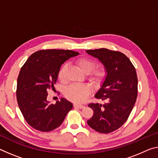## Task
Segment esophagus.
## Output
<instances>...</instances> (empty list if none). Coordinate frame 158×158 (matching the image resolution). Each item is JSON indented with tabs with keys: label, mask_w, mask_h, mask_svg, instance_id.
I'll return each instance as SVG.
<instances>
[{
	"label": "esophagus",
	"mask_w": 158,
	"mask_h": 158,
	"mask_svg": "<svg viewBox=\"0 0 158 158\" xmlns=\"http://www.w3.org/2000/svg\"><path fill=\"white\" fill-rule=\"evenodd\" d=\"M74 107L75 108H78V109H83L84 107V106H81V105H77V104H74Z\"/></svg>",
	"instance_id": "esophagus-1"
}]
</instances>
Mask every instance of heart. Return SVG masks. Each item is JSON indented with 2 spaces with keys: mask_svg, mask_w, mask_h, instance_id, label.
Segmentation results:
<instances>
[{
  "mask_svg": "<svg viewBox=\"0 0 158 158\" xmlns=\"http://www.w3.org/2000/svg\"><path fill=\"white\" fill-rule=\"evenodd\" d=\"M75 64L83 73L87 74L89 79L95 84H99L106 75V72L102 67H97L96 69H94L96 66V62L89 57H79L76 60ZM65 71V66L62 67L60 69L58 79L60 81H64ZM90 93L91 89L87 85L72 84L66 88L64 91V96L70 101L75 103H81L86 99Z\"/></svg>",
  "mask_w": 158,
  "mask_h": 158,
  "instance_id": "heart-1",
  "label": "heart"
}]
</instances>
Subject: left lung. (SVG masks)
I'll return each instance as SVG.
<instances>
[{
    "instance_id": "8db88e82",
    "label": "left lung",
    "mask_w": 158,
    "mask_h": 158,
    "mask_svg": "<svg viewBox=\"0 0 158 158\" xmlns=\"http://www.w3.org/2000/svg\"><path fill=\"white\" fill-rule=\"evenodd\" d=\"M86 52L99 60L107 73L101 89L95 95L96 98L101 99L105 103L89 104L94 114L87 123L99 133H110L125 123L136 102V69L122 52L107 48L87 50Z\"/></svg>"
}]
</instances>
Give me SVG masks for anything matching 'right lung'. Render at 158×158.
<instances>
[{"mask_svg":"<svg viewBox=\"0 0 158 158\" xmlns=\"http://www.w3.org/2000/svg\"><path fill=\"white\" fill-rule=\"evenodd\" d=\"M79 53L70 50H41L27 59L20 69L17 84V101L27 123L40 131H51L63 122L73 107L64 98L51 104L48 91L55 89L62 64Z\"/></svg>","mask_w":158,"mask_h":158,"instance_id":"obj_1","label":"right lung"}]
</instances>
